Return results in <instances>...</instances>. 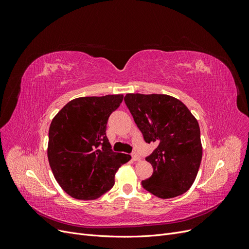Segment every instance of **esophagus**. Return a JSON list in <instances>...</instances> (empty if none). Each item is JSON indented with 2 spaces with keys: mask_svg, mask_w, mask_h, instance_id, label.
<instances>
[{
  "mask_svg": "<svg viewBox=\"0 0 249 249\" xmlns=\"http://www.w3.org/2000/svg\"><path fill=\"white\" fill-rule=\"evenodd\" d=\"M132 159L133 161H140V156L137 153L132 154Z\"/></svg>",
  "mask_w": 249,
  "mask_h": 249,
  "instance_id": "1",
  "label": "esophagus"
}]
</instances>
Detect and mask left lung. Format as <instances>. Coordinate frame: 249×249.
<instances>
[{"label":"left lung","instance_id":"1","mask_svg":"<svg viewBox=\"0 0 249 249\" xmlns=\"http://www.w3.org/2000/svg\"><path fill=\"white\" fill-rule=\"evenodd\" d=\"M124 102L145 142L158 144L145 158L154 172L142 187L164 199L184 194L194 183L202 157L196 118L167 94L127 93Z\"/></svg>","mask_w":249,"mask_h":249}]
</instances>
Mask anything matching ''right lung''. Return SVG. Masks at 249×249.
<instances>
[{
	"label": "right lung",
	"mask_w": 249,
	"mask_h": 249,
	"mask_svg": "<svg viewBox=\"0 0 249 249\" xmlns=\"http://www.w3.org/2000/svg\"><path fill=\"white\" fill-rule=\"evenodd\" d=\"M123 94L78 97L53 118L49 130L48 158L62 189L71 197L96 199L114 185L115 173L131 160L114 153L106 136L109 116Z\"/></svg>",
	"instance_id": "obj_1"
}]
</instances>
